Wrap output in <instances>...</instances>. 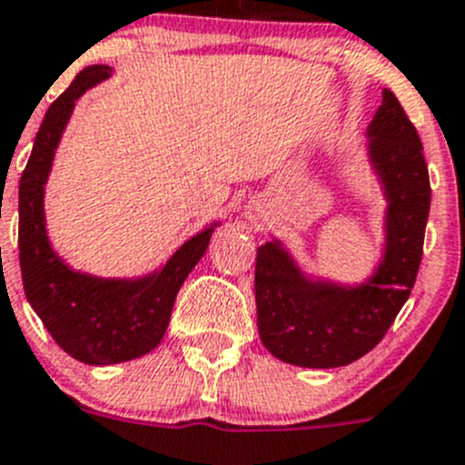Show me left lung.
<instances>
[{
	"label": "left lung",
	"instance_id": "8db88e82",
	"mask_svg": "<svg viewBox=\"0 0 465 465\" xmlns=\"http://www.w3.org/2000/svg\"><path fill=\"white\" fill-rule=\"evenodd\" d=\"M368 138V156L389 202L384 256L375 274L342 286L306 277L279 241L256 250L261 341L292 366L338 368L361 359L384 338L416 283L431 202L430 173L420 136L389 88Z\"/></svg>",
	"mask_w": 465,
	"mask_h": 465
}]
</instances>
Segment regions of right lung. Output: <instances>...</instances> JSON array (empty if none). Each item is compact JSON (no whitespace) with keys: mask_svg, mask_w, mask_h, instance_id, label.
Returning a JSON list of instances; mask_svg holds the SVG:
<instances>
[{"mask_svg":"<svg viewBox=\"0 0 465 465\" xmlns=\"http://www.w3.org/2000/svg\"><path fill=\"white\" fill-rule=\"evenodd\" d=\"M111 76L88 65L47 108L20 179V268L25 295L54 341L88 366H111L152 352L168 329L174 300L209 247L213 223L188 238L159 270L138 279H104L72 270L49 245L45 183L74 102Z\"/></svg>","mask_w":465,"mask_h":465,"instance_id":"1","label":"right lung"}]
</instances>
